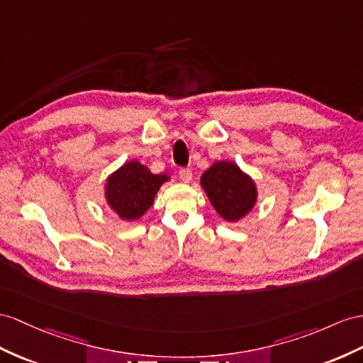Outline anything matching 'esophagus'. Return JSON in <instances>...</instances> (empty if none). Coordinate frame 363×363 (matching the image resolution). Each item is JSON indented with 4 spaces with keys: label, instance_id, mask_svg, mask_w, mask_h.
Wrapping results in <instances>:
<instances>
[{
    "label": "esophagus",
    "instance_id": "obj_1",
    "mask_svg": "<svg viewBox=\"0 0 363 363\" xmlns=\"http://www.w3.org/2000/svg\"><path fill=\"white\" fill-rule=\"evenodd\" d=\"M179 179L182 182H190L191 181V170L190 169H181L179 170Z\"/></svg>",
    "mask_w": 363,
    "mask_h": 363
}]
</instances>
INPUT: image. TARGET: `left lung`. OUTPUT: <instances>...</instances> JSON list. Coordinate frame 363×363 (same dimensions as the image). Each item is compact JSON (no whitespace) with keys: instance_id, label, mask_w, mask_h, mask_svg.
I'll return each mask as SVG.
<instances>
[{"instance_id":"left-lung-1","label":"left lung","mask_w":363,"mask_h":363,"mask_svg":"<svg viewBox=\"0 0 363 363\" xmlns=\"http://www.w3.org/2000/svg\"><path fill=\"white\" fill-rule=\"evenodd\" d=\"M201 185L219 216L228 222L242 219L257 201L255 181L230 161L213 164L201 176Z\"/></svg>"}]
</instances>
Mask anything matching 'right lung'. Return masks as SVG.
I'll return each instance as SVG.
<instances>
[{"label":"right lung","instance_id":"1","mask_svg":"<svg viewBox=\"0 0 363 363\" xmlns=\"http://www.w3.org/2000/svg\"><path fill=\"white\" fill-rule=\"evenodd\" d=\"M169 179L167 174H153L138 161L125 162L107 178L108 207L121 219L136 220L153 206L157 190Z\"/></svg>","mask_w":363,"mask_h":363}]
</instances>
